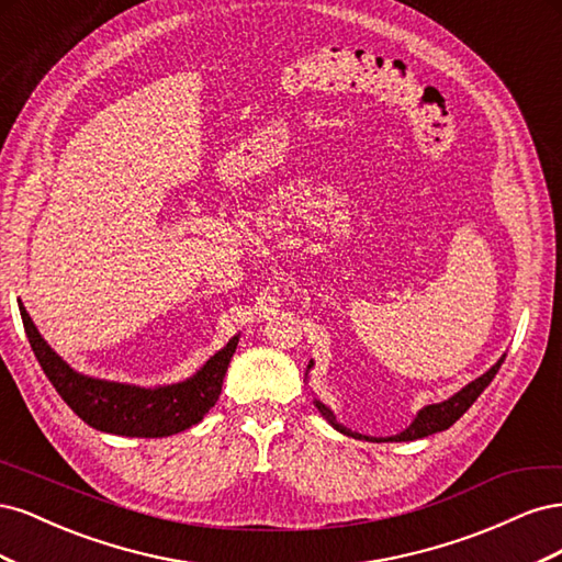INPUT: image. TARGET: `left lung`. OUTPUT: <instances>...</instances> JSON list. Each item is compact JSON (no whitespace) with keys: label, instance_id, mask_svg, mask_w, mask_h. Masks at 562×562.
<instances>
[{"label":"left lung","instance_id":"8db88e82","mask_svg":"<svg viewBox=\"0 0 562 562\" xmlns=\"http://www.w3.org/2000/svg\"><path fill=\"white\" fill-rule=\"evenodd\" d=\"M502 363H504V356H502V359H499L495 366H492V368L485 372V375H481L479 380H473V382L467 384L462 391H457V394H454L452 398H448V401H443V403H434V405L422 407V411L417 413V417H415V422L411 424V427L403 429V431L396 434V436H386V438H372V436L356 434V431L342 427V424H339V422L335 419L330 407H326L321 401H314V403H316V407H318V413H321L323 417H326L339 434H345V436L372 440V443H401V440H417V438H424V436H431V434L450 429L452 424L469 411V407L473 405V401L483 394L485 386L492 382V378L497 375V370L502 368ZM312 366H314V361H310V368H312Z\"/></svg>","mask_w":562,"mask_h":562}]
</instances>
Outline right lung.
<instances>
[{
  "instance_id": "1",
  "label": "right lung",
  "mask_w": 562,
  "mask_h": 562,
  "mask_svg": "<svg viewBox=\"0 0 562 562\" xmlns=\"http://www.w3.org/2000/svg\"><path fill=\"white\" fill-rule=\"evenodd\" d=\"M23 326L35 351L37 361L48 382L56 386L60 398L72 407L89 427L116 436L138 438H164L194 427L217 403L223 380L232 356L239 345V335H234L225 349L203 363L190 380L168 386H135L122 382H108L79 375L67 366L60 356L46 345L37 326L19 302Z\"/></svg>"
}]
</instances>
